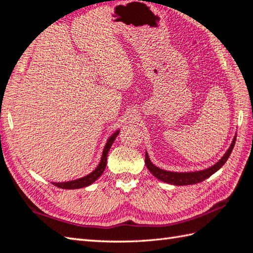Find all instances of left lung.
I'll list each match as a JSON object with an SVG mask.
<instances>
[{
    "mask_svg": "<svg viewBox=\"0 0 253 253\" xmlns=\"http://www.w3.org/2000/svg\"><path fill=\"white\" fill-rule=\"evenodd\" d=\"M235 142H236V136L234 138L232 144H230L229 149L227 150V152L224 154V157L219 160L216 164H214L213 166H211V168L203 170L190 171V173H174V171H168V170L161 169L151 163V161H150L147 152H146V165L148 169L151 171L154 177H157L158 179L162 180L164 182H168V184H173L176 186L198 184V182H201L203 180H206L207 178H209L210 176L213 175L215 171H217L219 169H221L225 163H226L230 153L233 151Z\"/></svg>",
    "mask_w": 253,
    "mask_h": 253,
    "instance_id": "8db88e82",
    "label": "left lung"
}]
</instances>
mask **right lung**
<instances>
[{"label":"right lung","instance_id":"add662e5","mask_svg":"<svg viewBox=\"0 0 253 253\" xmlns=\"http://www.w3.org/2000/svg\"><path fill=\"white\" fill-rule=\"evenodd\" d=\"M118 132L120 131H116L115 133H113V135L110 137L109 140H107L106 144H105V148L103 150V154H102V158H101V162L98 165V168H96L92 173H90L89 175L83 177V178H79L76 180H72V181H66V182H53V185L58 187V188H62V189H78V188H83V187H87L89 185L92 184L93 181H95L96 179L99 178V177L103 173L105 168H106V160H107V153H109L110 149L112 147L113 142H114L115 138L117 137Z\"/></svg>","mask_w":253,"mask_h":253}]
</instances>
